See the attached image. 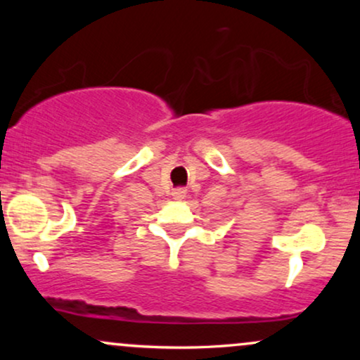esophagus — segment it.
Wrapping results in <instances>:
<instances>
[{"label":"esophagus","mask_w":360,"mask_h":360,"mask_svg":"<svg viewBox=\"0 0 360 360\" xmlns=\"http://www.w3.org/2000/svg\"><path fill=\"white\" fill-rule=\"evenodd\" d=\"M172 198H174V200H184V198H186V189L184 188L174 189V191H172Z\"/></svg>","instance_id":"esophagus-1"}]
</instances>
